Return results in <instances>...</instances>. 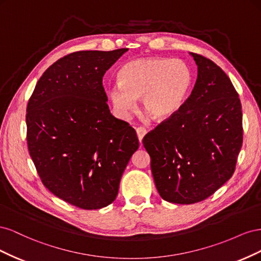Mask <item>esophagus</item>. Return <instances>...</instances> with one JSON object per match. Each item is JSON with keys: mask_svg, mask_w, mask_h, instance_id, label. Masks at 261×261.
I'll return each instance as SVG.
<instances>
[{"mask_svg": "<svg viewBox=\"0 0 261 261\" xmlns=\"http://www.w3.org/2000/svg\"><path fill=\"white\" fill-rule=\"evenodd\" d=\"M136 133H137V137H138L139 143H141V140H143L144 136L147 134V129L145 127H141V126H140V127L136 128Z\"/></svg>", "mask_w": 261, "mask_h": 261, "instance_id": "1", "label": "esophagus"}]
</instances>
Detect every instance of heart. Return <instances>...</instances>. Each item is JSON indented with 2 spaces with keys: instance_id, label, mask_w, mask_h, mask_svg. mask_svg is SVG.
I'll return each instance as SVG.
<instances>
[{
  "instance_id": "1",
  "label": "heart",
  "mask_w": 261,
  "mask_h": 261,
  "mask_svg": "<svg viewBox=\"0 0 261 261\" xmlns=\"http://www.w3.org/2000/svg\"><path fill=\"white\" fill-rule=\"evenodd\" d=\"M120 83L109 87L115 111L126 117L141 97V105L154 120H168L185 106L195 74L186 62L170 58L133 60L118 73Z\"/></svg>"
}]
</instances>
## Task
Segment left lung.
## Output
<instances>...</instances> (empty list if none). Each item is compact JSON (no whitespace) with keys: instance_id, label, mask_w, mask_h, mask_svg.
I'll list each match as a JSON object with an SVG mask.
<instances>
[{"instance_id":"obj_1","label":"left lung","mask_w":261,"mask_h":261,"mask_svg":"<svg viewBox=\"0 0 261 261\" xmlns=\"http://www.w3.org/2000/svg\"><path fill=\"white\" fill-rule=\"evenodd\" d=\"M198 75L180 111L143 139L155 187L164 200H204L231 178L243 144L239 93L216 63L191 53Z\"/></svg>"}]
</instances>
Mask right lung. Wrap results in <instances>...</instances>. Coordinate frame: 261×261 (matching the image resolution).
I'll return each instance as SVG.
<instances>
[{"mask_svg":"<svg viewBox=\"0 0 261 261\" xmlns=\"http://www.w3.org/2000/svg\"><path fill=\"white\" fill-rule=\"evenodd\" d=\"M128 49L78 51L45 70L27 106V144L42 184L75 207L112 203L133 153L136 132L114 117L102 85Z\"/></svg>","mask_w":261,"mask_h":261,"instance_id":"right-lung-1","label":"right lung"}]
</instances>
